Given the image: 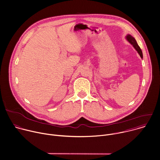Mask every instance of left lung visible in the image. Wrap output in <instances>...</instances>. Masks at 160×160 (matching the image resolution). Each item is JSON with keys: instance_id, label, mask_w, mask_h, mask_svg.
Listing matches in <instances>:
<instances>
[{"instance_id": "obj_1", "label": "left lung", "mask_w": 160, "mask_h": 160, "mask_svg": "<svg viewBox=\"0 0 160 160\" xmlns=\"http://www.w3.org/2000/svg\"><path fill=\"white\" fill-rule=\"evenodd\" d=\"M126 40L134 47V48L136 50V51H137V52H138V54H139L140 57H141V58H142V52L141 49H140L139 46L138 45L137 42H136V41L135 40V39H134L132 36H131V35H129V34H128V35L126 36Z\"/></svg>"}]
</instances>
